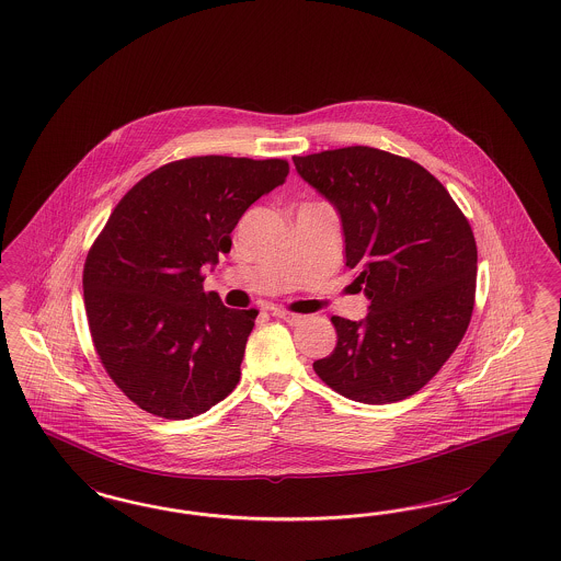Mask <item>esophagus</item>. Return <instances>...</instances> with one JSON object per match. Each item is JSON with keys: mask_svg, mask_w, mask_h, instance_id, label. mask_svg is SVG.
<instances>
[{"mask_svg": "<svg viewBox=\"0 0 561 561\" xmlns=\"http://www.w3.org/2000/svg\"><path fill=\"white\" fill-rule=\"evenodd\" d=\"M272 316L278 318V320H285V322L290 325H297L304 322V316H301V313H293V311H287V309H272Z\"/></svg>", "mask_w": 561, "mask_h": 561, "instance_id": "1", "label": "esophagus"}]
</instances>
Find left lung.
I'll use <instances>...</instances> for the list:
<instances>
[{
	"label": "left lung",
	"mask_w": 561,
	"mask_h": 561,
	"mask_svg": "<svg viewBox=\"0 0 561 561\" xmlns=\"http://www.w3.org/2000/svg\"><path fill=\"white\" fill-rule=\"evenodd\" d=\"M293 163L339 210L353 285L371 301L363 322L332 316L339 341L313 371L365 404L413 397L469 328L477 287L469 220L427 169L380 148L346 146Z\"/></svg>",
	"instance_id": "obj_1"
}]
</instances>
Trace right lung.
Returning <instances> with one entry per match:
<instances>
[{"label":"right lung","instance_id":"add662e5","mask_svg":"<svg viewBox=\"0 0 561 561\" xmlns=\"http://www.w3.org/2000/svg\"><path fill=\"white\" fill-rule=\"evenodd\" d=\"M283 159L190 157L138 181L94 239L82 274L92 344L108 378L150 415L190 419L231 394L257 309L206 293L204 264L231 252Z\"/></svg>","mask_w":561,"mask_h":561}]
</instances>
